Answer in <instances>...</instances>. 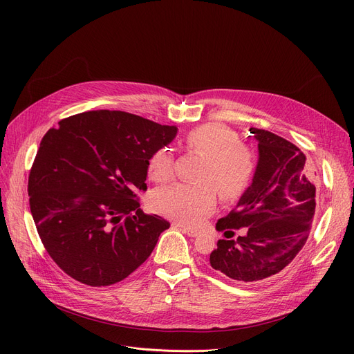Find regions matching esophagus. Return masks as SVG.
I'll use <instances>...</instances> for the list:
<instances>
[{
    "instance_id": "34e87169",
    "label": "esophagus",
    "mask_w": 354,
    "mask_h": 354,
    "mask_svg": "<svg viewBox=\"0 0 354 354\" xmlns=\"http://www.w3.org/2000/svg\"><path fill=\"white\" fill-rule=\"evenodd\" d=\"M176 227H180V225H176ZM180 230L187 234V235H189V236H198L199 235V231H196V230H194V228H188V227H180Z\"/></svg>"
}]
</instances>
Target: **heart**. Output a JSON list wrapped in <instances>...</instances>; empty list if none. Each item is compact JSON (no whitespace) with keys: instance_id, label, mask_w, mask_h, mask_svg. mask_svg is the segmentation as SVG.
<instances>
[{"instance_id":"obj_1","label":"heart","mask_w":354,"mask_h":354,"mask_svg":"<svg viewBox=\"0 0 354 354\" xmlns=\"http://www.w3.org/2000/svg\"><path fill=\"white\" fill-rule=\"evenodd\" d=\"M189 149L205 156L199 167V183H174L156 189L151 196L152 208L182 225H199L216 207L218 191L225 199L243 195L254 175V160L248 149L238 146L231 129L221 124H205L194 129L187 138ZM149 178L166 182L174 175V159L162 149L149 162Z\"/></svg>"}]
</instances>
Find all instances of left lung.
I'll return each mask as SVG.
<instances>
[{
	"label": "left lung",
	"instance_id": "left-lung-1",
	"mask_svg": "<svg viewBox=\"0 0 354 354\" xmlns=\"http://www.w3.org/2000/svg\"><path fill=\"white\" fill-rule=\"evenodd\" d=\"M258 163L251 187L236 208L218 219L224 232L209 255L211 267L232 280L254 283L284 270L301 251L315 212V187L306 155L268 130L251 127ZM248 234L227 240L234 229Z\"/></svg>",
	"mask_w": 354,
	"mask_h": 354
}]
</instances>
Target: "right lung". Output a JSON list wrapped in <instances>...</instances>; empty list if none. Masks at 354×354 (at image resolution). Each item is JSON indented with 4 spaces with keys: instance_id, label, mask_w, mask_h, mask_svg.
I'll return each mask as SVG.
<instances>
[{
    "instance_id": "add662e5",
    "label": "right lung",
    "mask_w": 354,
    "mask_h": 354,
    "mask_svg": "<svg viewBox=\"0 0 354 354\" xmlns=\"http://www.w3.org/2000/svg\"><path fill=\"white\" fill-rule=\"evenodd\" d=\"M120 110H93L44 135L28 176L30 209L53 261L90 287L116 284L152 254L169 222L140 209L149 160L176 136Z\"/></svg>"
}]
</instances>
